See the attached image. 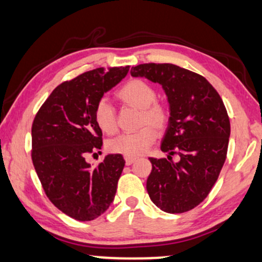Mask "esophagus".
Returning a JSON list of instances; mask_svg holds the SVG:
<instances>
[{"mask_svg":"<svg viewBox=\"0 0 262 262\" xmlns=\"http://www.w3.org/2000/svg\"><path fill=\"white\" fill-rule=\"evenodd\" d=\"M135 161H136V158H128V156H125V164H126L127 166L132 165Z\"/></svg>","mask_w":262,"mask_h":262,"instance_id":"1","label":"esophagus"}]
</instances>
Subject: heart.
Instances as JSON below:
<instances>
[{"instance_id":"obj_1","label":"heart","mask_w":262,"mask_h":262,"mask_svg":"<svg viewBox=\"0 0 262 262\" xmlns=\"http://www.w3.org/2000/svg\"><path fill=\"white\" fill-rule=\"evenodd\" d=\"M158 93L148 81L131 79L117 93V98L125 106L139 110L138 127L141 130L118 136L107 143L108 151L136 158L148 150L154 143L156 134H162L168 126L169 110L167 104L156 100ZM95 123L106 135H114L118 130L117 114L106 100L97 102L94 111Z\"/></svg>"}]
</instances>
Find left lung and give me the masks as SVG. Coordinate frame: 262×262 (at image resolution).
Returning a JSON list of instances; mask_svg holds the SVG:
<instances>
[{"instance_id": "left-lung-1", "label": "left lung", "mask_w": 262, "mask_h": 262, "mask_svg": "<svg viewBox=\"0 0 262 262\" xmlns=\"http://www.w3.org/2000/svg\"><path fill=\"white\" fill-rule=\"evenodd\" d=\"M131 76L161 84L171 112L161 143L167 158H149V198L164 212H188L208 196L225 162L230 119L224 102L205 77L172 63L138 64Z\"/></svg>"}]
</instances>
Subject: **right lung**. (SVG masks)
Here are the masks:
<instances>
[{"instance_id": "obj_1", "label": "right lung", "mask_w": 262, "mask_h": 262, "mask_svg": "<svg viewBox=\"0 0 262 262\" xmlns=\"http://www.w3.org/2000/svg\"><path fill=\"white\" fill-rule=\"evenodd\" d=\"M128 70L130 66L101 67L63 81L33 119L31 158L44 192L56 208L79 222L103 214L117 192L123 156L107 155L96 167L85 156L102 145L95 107Z\"/></svg>"}]
</instances>
